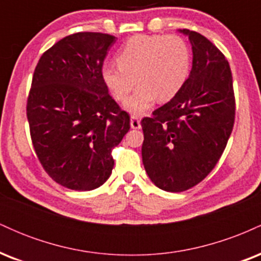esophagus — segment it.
<instances>
[{"instance_id": "1", "label": "esophagus", "mask_w": 261, "mask_h": 261, "mask_svg": "<svg viewBox=\"0 0 261 261\" xmlns=\"http://www.w3.org/2000/svg\"><path fill=\"white\" fill-rule=\"evenodd\" d=\"M130 125H131V128H140L141 127V121H140L139 116H136V115L131 116Z\"/></svg>"}]
</instances>
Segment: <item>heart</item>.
Wrapping results in <instances>:
<instances>
[{"label": "heart", "instance_id": "heart-1", "mask_svg": "<svg viewBox=\"0 0 261 261\" xmlns=\"http://www.w3.org/2000/svg\"><path fill=\"white\" fill-rule=\"evenodd\" d=\"M118 65L107 64L103 79L116 100L127 98V112L140 115L155 99L167 101L181 89L190 70L188 45L175 35H136L125 43L116 56Z\"/></svg>", "mask_w": 261, "mask_h": 261}]
</instances>
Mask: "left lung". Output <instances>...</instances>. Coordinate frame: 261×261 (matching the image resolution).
Wrapping results in <instances>:
<instances>
[{"label": "left lung", "instance_id": "obj_1", "mask_svg": "<svg viewBox=\"0 0 261 261\" xmlns=\"http://www.w3.org/2000/svg\"><path fill=\"white\" fill-rule=\"evenodd\" d=\"M193 49V67L168 103L141 120L142 162L155 187L180 193L216 167L233 130L236 99L228 61L207 38L180 29Z\"/></svg>", "mask_w": 261, "mask_h": 261}]
</instances>
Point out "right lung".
I'll return each instance as SVG.
<instances>
[{
    "label": "right lung",
    "instance_id": "add662e5",
    "mask_svg": "<svg viewBox=\"0 0 261 261\" xmlns=\"http://www.w3.org/2000/svg\"><path fill=\"white\" fill-rule=\"evenodd\" d=\"M110 34L81 32L53 45L39 60L27 101L33 147L45 172L71 190L108 180L113 149L130 130V115L110 97L103 62Z\"/></svg>",
    "mask_w": 261,
    "mask_h": 261
}]
</instances>
